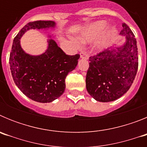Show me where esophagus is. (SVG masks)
<instances>
[{"instance_id":"esophagus-1","label":"esophagus","mask_w":147,"mask_h":147,"mask_svg":"<svg viewBox=\"0 0 147 147\" xmlns=\"http://www.w3.org/2000/svg\"><path fill=\"white\" fill-rule=\"evenodd\" d=\"M80 57L83 59H88V55L87 53L85 52H82L80 53Z\"/></svg>"}]
</instances>
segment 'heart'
<instances>
[{"label": "heart", "instance_id": "b5f03b06", "mask_svg": "<svg viewBox=\"0 0 147 147\" xmlns=\"http://www.w3.org/2000/svg\"><path fill=\"white\" fill-rule=\"evenodd\" d=\"M107 26V23L105 21H98L88 26L82 32L81 34L77 37V41L75 40L74 43L76 45H79L78 41L80 42H90L98 40L102 36ZM114 32H115V30L113 28H110L107 31L106 38L101 44L100 47H105V45H107L110 42L111 37L114 34Z\"/></svg>", "mask_w": 147, "mask_h": 147}]
</instances>
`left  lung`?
<instances>
[{
    "mask_svg": "<svg viewBox=\"0 0 147 147\" xmlns=\"http://www.w3.org/2000/svg\"><path fill=\"white\" fill-rule=\"evenodd\" d=\"M121 45L89 58L86 88L95 100L113 102L121 97L132 85L138 66L136 39L129 26L122 23Z\"/></svg>",
    "mask_w": 147,
    "mask_h": 147,
    "instance_id": "left-lung-1",
    "label": "left lung"
}]
</instances>
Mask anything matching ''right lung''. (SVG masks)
Here are the masks:
<instances>
[{"instance_id": "right-lung-1", "label": "right lung", "mask_w": 147, "mask_h": 147, "mask_svg": "<svg viewBox=\"0 0 147 147\" xmlns=\"http://www.w3.org/2000/svg\"><path fill=\"white\" fill-rule=\"evenodd\" d=\"M54 21L27 23L13 40L9 65L13 80L27 97L40 103H49L60 97L65 89V80L68 73L76 68L80 54L67 55L48 34V47L40 55H31L23 50L20 39L30 29H55Z\"/></svg>"}]
</instances>
